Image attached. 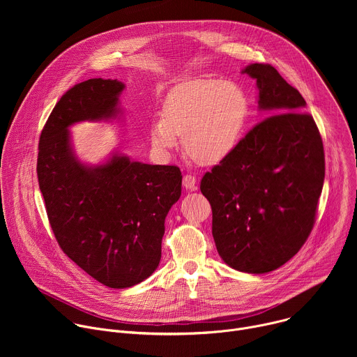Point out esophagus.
<instances>
[{
  "mask_svg": "<svg viewBox=\"0 0 357 357\" xmlns=\"http://www.w3.org/2000/svg\"><path fill=\"white\" fill-rule=\"evenodd\" d=\"M182 183H183V188H186V189H189V190H196V189H197V186H196V178H195L193 175H190V174H188V175L183 176Z\"/></svg>",
  "mask_w": 357,
  "mask_h": 357,
  "instance_id": "obj_1",
  "label": "esophagus"
}]
</instances>
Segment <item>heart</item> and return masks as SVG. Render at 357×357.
<instances>
[{
	"instance_id": "obj_1",
	"label": "heart",
	"mask_w": 357,
	"mask_h": 357,
	"mask_svg": "<svg viewBox=\"0 0 357 357\" xmlns=\"http://www.w3.org/2000/svg\"><path fill=\"white\" fill-rule=\"evenodd\" d=\"M248 116V100L231 82L195 79L167 97L162 116L151 123V142L168 155L183 137L186 155L202 165L225 161L236 149Z\"/></svg>"
}]
</instances>
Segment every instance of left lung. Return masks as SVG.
<instances>
[{
	"label": "left lung",
	"instance_id": "obj_1",
	"mask_svg": "<svg viewBox=\"0 0 357 357\" xmlns=\"http://www.w3.org/2000/svg\"><path fill=\"white\" fill-rule=\"evenodd\" d=\"M264 119L202 178L222 260L248 274L277 270L307 241L325 179L319 130L301 93L275 68L252 63Z\"/></svg>",
	"mask_w": 357,
	"mask_h": 357
}]
</instances>
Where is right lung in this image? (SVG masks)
I'll use <instances>...</instances> for the list:
<instances>
[{
    "instance_id": "right-lung-1",
    "label": "right lung",
    "mask_w": 357,
    "mask_h": 357,
    "mask_svg": "<svg viewBox=\"0 0 357 357\" xmlns=\"http://www.w3.org/2000/svg\"><path fill=\"white\" fill-rule=\"evenodd\" d=\"M124 83L89 79L69 89L39 138L38 182L47 219L66 256L96 281L128 288L161 260L165 218L181 196L174 165H148L114 152L100 165L75 155L69 127L116 119Z\"/></svg>"
}]
</instances>
